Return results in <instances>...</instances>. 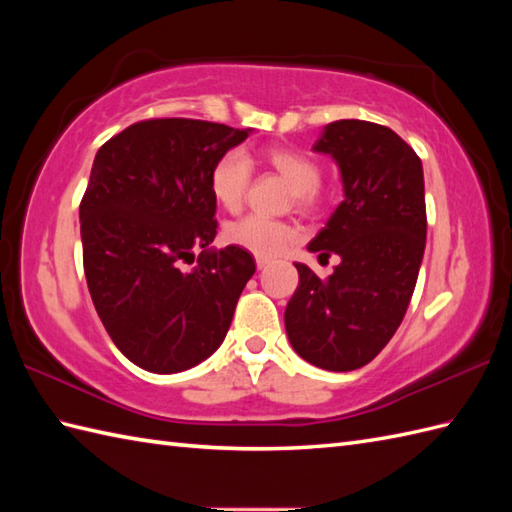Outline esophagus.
<instances>
[{"instance_id":"34e87169","label":"esophagus","mask_w":512,"mask_h":512,"mask_svg":"<svg viewBox=\"0 0 512 512\" xmlns=\"http://www.w3.org/2000/svg\"><path fill=\"white\" fill-rule=\"evenodd\" d=\"M270 264V259L268 257H257V268L262 270V268H266Z\"/></svg>"}]
</instances>
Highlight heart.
Masks as SVG:
<instances>
[{
    "mask_svg": "<svg viewBox=\"0 0 512 512\" xmlns=\"http://www.w3.org/2000/svg\"><path fill=\"white\" fill-rule=\"evenodd\" d=\"M264 160L292 187L295 204L306 211L319 209L323 202L321 165L306 151L288 147H270L264 151ZM253 180V162L242 149H228L215 160L209 173V189L213 200L224 211H239ZM233 246L246 248L250 253L270 257L284 250L297 239V228L288 222L268 220L262 215H246L231 222L224 231Z\"/></svg>",
    "mask_w": 512,
    "mask_h": 512,
    "instance_id": "b5f03b06",
    "label": "heart"
}]
</instances>
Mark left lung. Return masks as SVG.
<instances>
[{"mask_svg":"<svg viewBox=\"0 0 512 512\" xmlns=\"http://www.w3.org/2000/svg\"><path fill=\"white\" fill-rule=\"evenodd\" d=\"M312 149L339 165L345 198L308 248L341 264L328 279L295 264L286 332L303 361L352 372L389 343L416 288L427 242L422 162L389 127L354 118L325 125Z\"/></svg>","mask_w":512,"mask_h":512,"instance_id":"1","label":"left lung"}]
</instances>
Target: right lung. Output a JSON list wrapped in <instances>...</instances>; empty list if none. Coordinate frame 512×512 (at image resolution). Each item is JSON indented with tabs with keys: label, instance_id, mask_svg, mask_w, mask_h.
Returning <instances> with one entry per match:
<instances>
[{
	"label": "right lung",
	"instance_id": "add662e5",
	"mask_svg": "<svg viewBox=\"0 0 512 512\" xmlns=\"http://www.w3.org/2000/svg\"><path fill=\"white\" fill-rule=\"evenodd\" d=\"M248 132L149 118L94 158L79 206L85 279L110 339L147 372L176 374L209 358L255 273L248 250L209 248L217 233L209 173Z\"/></svg>",
	"mask_w": 512,
	"mask_h": 512
}]
</instances>
